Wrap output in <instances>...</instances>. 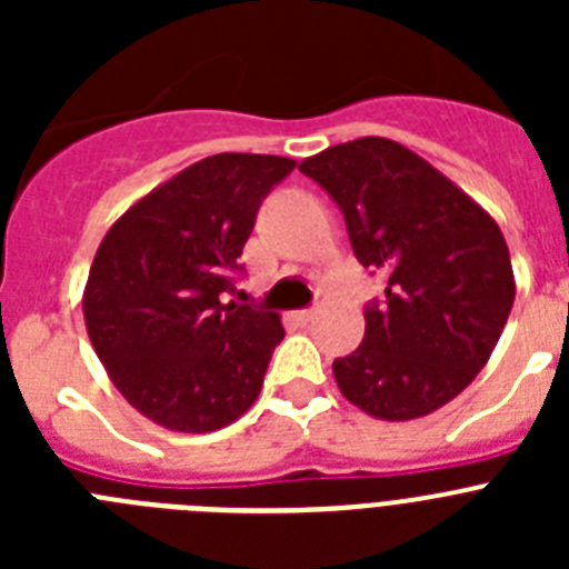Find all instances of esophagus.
<instances>
[{
    "instance_id": "1",
    "label": "esophagus",
    "mask_w": 569,
    "mask_h": 569,
    "mask_svg": "<svg viewBox=\"0 0 569 569\" xmlns=\"http://www.w3.org/2000/svg\"><path fill=\"white\" fill-rule=\"evenodd\" d=\"M316 313H319V310H316V308H310V310H296L293 319L299 321V325H310V321L316 319Z\"/></svg>"
}]
</instances>
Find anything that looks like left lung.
<instances>
[{
    "label": "left lung",
    "mask_w": 569,
    "mask_h": 569,
    "mask_svg": "<svg viewBox=\"0 0 569 569\" xmlns=\"http://www.w3.org/2000/svg\"><path fill=\"white\" fill-rule=\"evenodd\" d=\"M299 170L333 196L356 259L387 279L361 345L333 361L341 396L385 421L433 413L481 373L510 316L516 279L499 224L381 136L333 144Z\"/></svg>",
    "instance_id": "8db88e82"
}]
</instances>
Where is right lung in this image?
<instances>
[{
  "label": "right lung",
  "instance_id": "obj_1",
  "mask_svg": "<svg viewBox=\"0 0 569 569\" xmlns=\"http://www.w3.org/2000/svg\"><path fill=\"white\" fill-rule=\"evenodd\" d=\"M288 156L216 153L130 204L104 233L82 310L116 390L176 433H213L248 413L284 328L228 301L230 270Z\"/></svg>",
  "mask_w": 569,
  "mask_h": 569
}]
</instances>
